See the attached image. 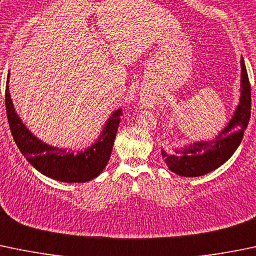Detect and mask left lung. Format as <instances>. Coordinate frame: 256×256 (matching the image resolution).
<instances>
[{"mask_svg":"<svg viewBox=\"0 0 256 256\" xmlns=\"http://www.w3.org/2000/svg\"><path fill=\"white\" fill-rule=\"evenodd\" d=\"M240 97L230 120L213 139L188 143L175 148L170 154L162 148V156L168 168L178 176L197 178L204 176L223 165L238 146L248 127L252 108V94L244 59H240Z\"/></svg>","mask_w":256,"mask_h":256,"instance_id":"8db88e82","label":"left lung"}]
</instances>
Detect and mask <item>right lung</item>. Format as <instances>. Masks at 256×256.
Returning a JSON list of instances; mask_svg holds the SVG:
<instances>
[{
    "instance_id": "right-lung-1",
    "label": "right lung",
    "mask_w": 256,
    "mask_h": 256,
    "mask_svg": "<svg viewBox=\"0 0 256 256\" xmlns=\"http://www.w3.org/2000/svg\"><path fill=\"white\" fill-rule=\"evenodd\" d=\"M10 72L6 84V112L10 132L20 152L33 168L52 180L62 182H88L106 168L120 120V108L113 110L98 138L78 152H68L44 143L26 127L13 106L10 94Z\"/></svg>"
}]
</instances>
